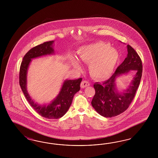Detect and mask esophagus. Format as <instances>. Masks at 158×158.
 Wrapping results in <instances>:
<instances>
[{
    "label": "esophagus",
    "mask_w": 158,
    "mask_h": 158,
    "mask_svg": "<svg viewBox=\"0 0 158 158\" xmlns=\"http://www.w3.org/2000/svg\"><path fill=\"white\" fill-rule=\"evenodd\" d=\"M89 86H90L89 82H88V81H81V88H85V87H86Z\"/></svg>",
    "instance_id": "esophagus-1"
}]
</instances>
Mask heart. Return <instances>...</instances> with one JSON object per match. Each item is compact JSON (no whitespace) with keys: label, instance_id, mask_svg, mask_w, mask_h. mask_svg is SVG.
I'll use <instances>...</instances> for the list:
<instances>
[{"label":"heart","instance_id":"b5f03b06","mask_svg":"<svg viewBox=\"0 0 158 158\" xmlns=\"http://www.w3.org/2000/svg\"><path fill=\"white\" fill-rule=\"evenodd\" d=\"M77 55L82 62L89 64L91 76L98 80H104L110 76L119 59L116 49L104 42L90 44L79 48ZM72 64L77 70H81L79 61L72 59Z\"/></svg>","mask_w":158,"mask_h":158}]
</instances>
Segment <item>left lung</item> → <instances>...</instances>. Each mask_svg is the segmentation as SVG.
Returning a JSON list of instances; mask_svg holds the SVG:
<instances>
[{
	"instance_id": "left-lung-1",
	"label": "left lung",
	"mask_w": 158,
	"mask_h": 158,
	"mask_svg": "<svg viewBox=\"0 0 158 158\" xmlns=\"http://www.w3.org/2000/svg\"><path fill=\"white\" fill-rule=\"evenodd\" d=\"M127 56L110 79L102 83L94 84L96 93L91 105L100 115L112 118L126 110L133 100L142 77L143 65L138 54L129 44L127 46ZM131 70L136 73L131 85L126 90L119 93L115 87V79L120 75Z\"/></svg>"
}]
</instances>
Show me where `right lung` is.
<instances>
[{
  "label": "right lung",
  "mask_w": 158,
  "mask_h": 158,
  "mask_svg": "<svg viewBox=\"0 0 158 158\" xmlns=\"http://www.w3.org/2000/svg\"><path fill=\"white\" fill-rule=\"evenodd\" d=\"M53 43V40L44 42L31 48L26 53L20 66L19 81L24 96L35 110L44 118L57 119L62 117L69 110L72 104L73 96L81 89L80 85L82 79L65 80L56 98L48 105H40L35 102L29 96L27 89V72L32 59L54 54Z\"/></svg>",
  "instance_id": "right-lung-1"
}]
</instances>
